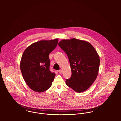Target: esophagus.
<instances>
[{
    "label": "esophagus",
    "instance_id": "esophagus-1",
    "mask_svg": "<svg viewBox=\"0 0 121 121\" xmlns=\"http://www.w3.org/2000/svg\"><path fill=\"white\" fill-rule=\"evenodd\" d=\"M58 72H59L60 74H61V73H62V70H60L58 71Z\"/></svg>",
    "mask_w": 121,
    "mask_h": 121
}]
</instances>
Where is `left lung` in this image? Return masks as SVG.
Wrapping results in <instances>:
<instances>
[{"label":"left lung","mask_w":121,"mask_h":121,"mask_svg":"<svg viewBox=\"0 0 121 121\" xmlns=\"http://www.w3.org/2000/svg\"><path fill=\"white\" fill-rule=\"evenodd\" d=\"M58 45L67 54L72 71L66 85L77 93L85 91L98 74L100 60L96 50L89 42L75 38L62 39Z\"/></svg>","instance_id":"obj_1"}]
</instances>
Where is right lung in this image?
<instances>
[{
  "instance_id": "add662e5",
  "label": "right lung",
  "mask_w": 121,
  "mask_h": 121,
  "mask_svg": "<svg viewBox=\"0 0 121 121\" xmlns=\"http://www.w3.org/2000/svg\"><path fill=\"white\" fill-rule=\"evenodd\" d=\"M58 39L42 40L28 46L23 52L20 63L23 77L33 91L41 93L50 87L55 74L49 70V54L58 44Z\"/></svg>"
}]
</instances>
